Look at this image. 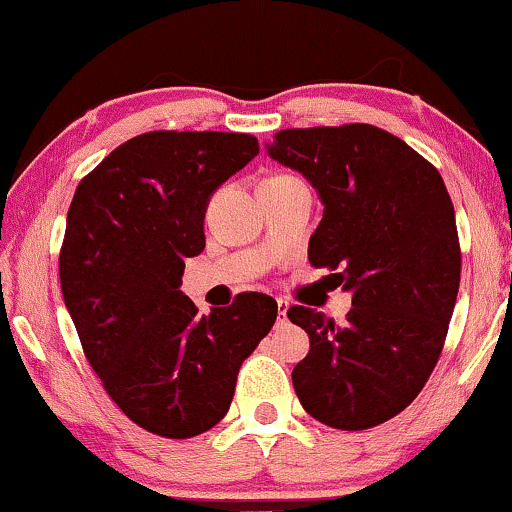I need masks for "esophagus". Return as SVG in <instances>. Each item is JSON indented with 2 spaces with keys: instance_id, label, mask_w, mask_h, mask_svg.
<instances>
[{
  "instance_id": "34e87169",
  "label": "esophagus",
  "mask_w": 512,
  "mask_h": 512,
  "mask_svg": "<svg viewBox=\"0 0 512 512\" xmlns=\"http://www.w3.org/2000/svg\"><path fill=\"white\" fill-rule=\"evenodd\" d=\"M276 304H278V323H286V319H288V300H283V297H278L276 300Z\"/></svg>"
}]
</instances>
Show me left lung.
<instances>
[{"label": "left lung", "instance_id": "8db88e82", "mask_svg": "<svg viewBox=\"0 0 512 512\" xmlns=\"http://www.w3.org/2000/svg\"><path fill=\"white\" fill-rule=\"evenodd\" d=\"M267 148L319 191L309 262L340 268L338 286L352 290L342 326L288 309L309 333L295 394L328 428H375L418 397L442 354L461 283L454 203L435 165L364 122L281 129Z\"/></svg>", "mask_w": 512, "mask_h": 512}]
</instances>
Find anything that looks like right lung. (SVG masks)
Returning <instances> with one entry per match:
<instances>
[{
	"instance_id": "1",
	"label": "right lung",
	"mask_w": 512,
	"mask_h": 512,
	"mask_svg": "<svg viewBox=\"0 0 512 512\" xmlns=\"http://www.w3.org/2000/svg\"><path fill=\"white\" fill-rule=\"evenodd\" d=\"M260 153L252 134L158 129L125 141L77 184L58 274L84 357L129 420L189 439L215 428L238 368L278 304L241 293L210 316L181 293L205 248L210 196Z\"/></svg>"
}]
</instances>
